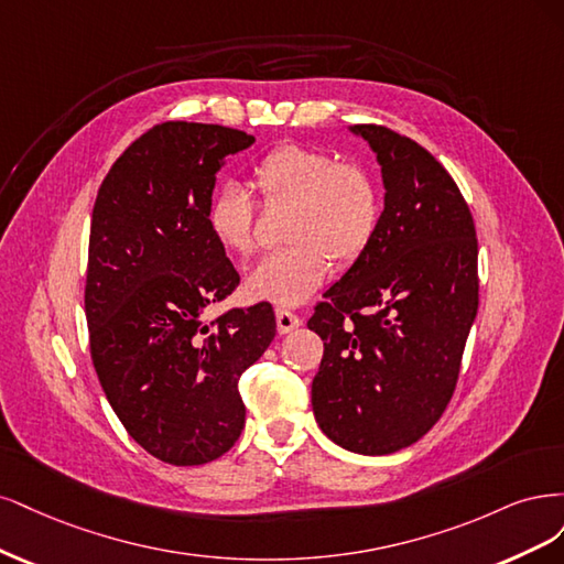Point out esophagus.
Wrapping results in <instances>:
<instances>
[{"label":"esophagus","instance_id":"esophagus-1","mask_svg":"<svg viewBox=\"0 0 564 564\" xmlns=\"http://www.w3.org/2000/svg\"><path fill=\"white\" fill-rule=\"evenodd\" d=\"M300 325H302V318L297 314L290 312V308H281V306L276 308V328L281 335L293 333L295 328H300Z\"/></svg>","mask_w":564,"mask_h":564}]
</instances>
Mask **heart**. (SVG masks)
<instances>
[{
	"instance_id": "obj_1",
	"label": "heart",
	"mask_w": 564,
	"mask_h": 564,
	"mask_svg": "<svg viewBox=\"0 0 564 564\" xmlns=\"http://www.w3.org/2000/svg\"><path fill=\"white\" fill-rule=\"evenodd\" d=\"M267 206H290L285 239L246 276L252 300L283 306L312 297L333 271L354 264L372 243L381 198L372 173L330 150L285 142L252 166ZM208 231L227 256L250 258L258 248L256 208L239 185L217 189L206 206Z\"/></svg>"
}]
</instances>
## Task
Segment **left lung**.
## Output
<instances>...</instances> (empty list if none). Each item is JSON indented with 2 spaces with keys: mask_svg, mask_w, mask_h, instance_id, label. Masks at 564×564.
I'll return each mask as SVG.
<instances>
[{
  "mask_svg": "<svg viewBox=\"0 0 564 564\" xmlns=\"http://www.w3.org/2000/svg\"><path fill=\"white\" fill-rule=\"evenodd\" d=\"M381 166L384 210L368 250L323 302L312 405L321 431L358 454H391L441 420L478 314L474 215L422 144L356 123Z\"/></svg>",
  "mask_w": 564,
  "mask_h": 564,
  "instance_id": "obj_1",
  "label": "left lung"
}]
</instances>
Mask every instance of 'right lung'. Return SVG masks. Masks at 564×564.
I'll use <instances>...</instances> for the list:
<instances>
[{
	"instance_id": "1",
	"label": "right lung",
	"mask_w": 564,
	"mask_h": 564,
	"mask_svg": "<svg viewBox=\"0 0 564 564\" xmlns=\"http://www.w3.org/2000/svg\"><path fill=\"white\" fill-rule=\"evenodd\" d=\"M252 142L217 123H156L115 161L90 217V358L123 429L173 466L239 441V379L276 335L267 302L204 318L241 281L206 225L215 173Z\"/></svg>"
}]
</instances>
